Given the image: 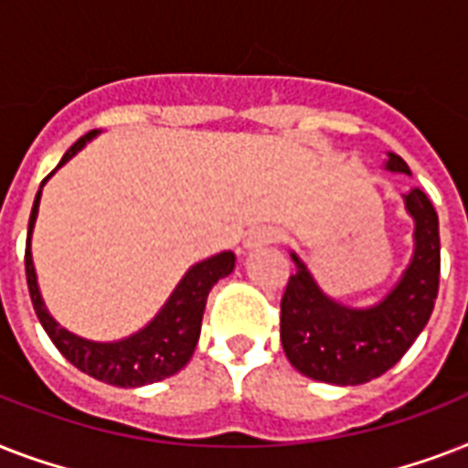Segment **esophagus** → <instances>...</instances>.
<instances>
[{
    "mask_svg": "<svg viewBox=\"0 0 468 468\" xmlns=\"http://www.w3.org/2000/svg\"><path fill=\"white\" fill-rule=\"evenodd\" d=\"M279 240H282V233L274 230V228H257L255 233H250L245 248L257 250V248H262V245H271V242H279Z\"/></svg>",
    "mask_w": 468,
    "mask_h": 468,
    "instance_id": "34e87169",
    "label": "esophagus"
}]
</instances>
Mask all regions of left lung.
<instances>
[{
    "mask_svg": "<svg viewBox=\"0 0 468 468\" xmlns=\"http://www.w3.org/2000/svg\"><path fill=\"white\" fill-rule=\"evenodd\" d=\"M386 167L410 175L393 153ZM406 206L415 218L413 262L369 311H349L323 296L292 255L296 271L282 296V345L301 374L337 386L367 384L391 369L428 325L440 289V220L425 191H408Z\"/></svg>",
    "mask_w": 468,
    "mask_h": 468,
    "instance_id": "8db88e82",
    "label": "left lung"
}]
</instances>
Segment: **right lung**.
Listing matches in <instances>:
<instances>
[{
    "label": "right lung",
    "mask_w": 468,
    "mask_h": 468,
    "mask_svg": "<svg viewBox=\"0 0 468 468\" xmlns=\"http://www.w3.org/2000/svg\"><path fill=\"white\" fill-rule=\"evenodd\" d=\"M97 131H90L82 135L72 148L62 155V162H68L75 155L77 150L82 148L84 143L94 138ZM58 165V167H60ZM53 175V172H50ZM48 175V176H50ZM46 176V179H48ZM43 179V182H46ZM40 191L36 194L33 201L31 218H28V238H26V282H28V293H31L33 311L38 315L40 325L48 333V337L53 340V345L62 352V356L72 362L77 369H82L84 374L104 381L112 386H123V388H133V386L155 384L162 378L172 377L176 371L186 367V362L194 355V347L198 342V333H201V318H204L206 299L213 284L218 279L228 277L235 267L233 252H220V255L204 260V262L194 264L186 277L179 282L175 293L169 296L165 308L160 311L153 323L145 330H141L133 337L121 342H87L82 337L69 335L68 330H62L55 323L48 311L43 308L40 301L38 284H36V271H33L31 260V230L36 223V213H38Z\"/></svg>",
    "instance_id": "right-lung-1"
}]
</instances>
